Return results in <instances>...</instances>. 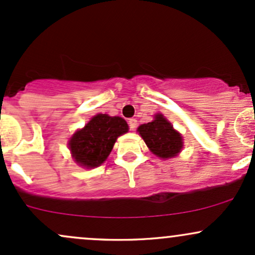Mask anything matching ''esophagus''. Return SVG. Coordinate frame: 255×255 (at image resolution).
<instances>
[{
	"label": "esophagus",
	"mask_w": 255,
	"mask_h": 255,
	"mask_svg": "<svg viewBox=\"0 0 255 255\" xmlns=\"http://www.w3.org/2000/svg\"><path fill=\"white\" fill-rule=\"evenodd\" d=\"M128 126H129L130 130H135V128L137 126V121L135 119H129V121H128Z\"/></svg>",
	"instance_id": "esophagus-1"
}]
</instances>
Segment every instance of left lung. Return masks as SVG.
<instances>
[{"instance_id": "obj_1", "label": "left lung", "mask_w": 255, "mask_h": 255, "mask_svg": "<svg viewBox=\"0 0 255 255\" xmlns=\"http://www.w3.org/2000/svg\"><path fill=\"white\" fill-rule=\"evenodd\" d=\"M137 131L152 153L163 159L177 156L183 147L181 134L162 114L154 115L152 122L139 126Z\"/></svg>"}]
</instances>
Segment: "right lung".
Segmentation results:
<instances>
[{"mask_svg":"<svg viewBox=\"0 0 255 255\" xmlns=\"http://www.w3.org/2000/svg\"><path fill=\"white\" fill-rule=\"evenodd\" d=\"M127 131L128 125L122 118L98 114L69 139L72 157L84 168L99 166L110 154L116 139Z\"/></svg>","mask_w":255,"mask_h":255,"instance_id":"obj_1","label":"right lung"}]
</instances>
